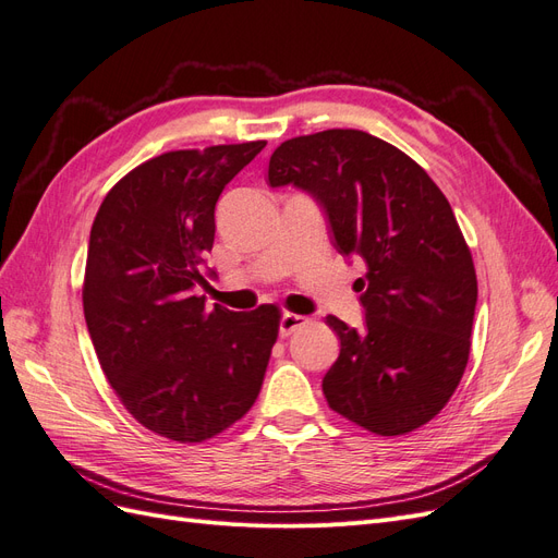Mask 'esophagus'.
<instances>
[{"mask_svg":"<svg viewBox=\"0 0 558 558\" xmlns=\"http://www.w3.org/2000/svg\"><path fill=\"white\" fill-rule=\"evenodd\" d=\"M307 316H300V314H293V312H286L283 316H281V320H279V332H281V337H289V335H293L298 328H302L307 324Z\"/></svg>","mask_w":558,"mask_h":558,"instance_id":"esophagus-1","label":"esophagus"}]
</instances>
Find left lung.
<instances>
[{
  "label": "left lung",
  "instance_id": "obj_1",
  "mask_svg": "<svg viewBox=\"0 0 558 558\" xmlns=\"http://www.w3.org/2000/svg\"><path fill=\"white\" fill-rule=\"evenodd\" d=\"M267 181L310 191L337 248L367 265L356 281L365 328L328 316L340 337L328 408L384 437L428 424L461 384L477 305L475 263L445 193L393 144L340 128L279 144Z\"/></svg>",
  "mask_w": 558,
  "mask_h": 558
}]
</instances>
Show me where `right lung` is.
<instances>
[{
	"mask_svg": "<svg viewBox=\"0 0 558 558\" xmlns=\"http://www.w3.org/2000/svg\"><path fill=\"white\" fill-rule=\"evenodd\" d=\"M265 142L167 150L134 167L93 221L83 314L123 408L181 445L207 442L256 402L281 310H207L199 263L226 183Z\"/></svg>",
	"mask_w": 558,
	"mask_h": 558,
	"instance_id": "add662e5",
	"label": "right lung"
}]
</instances>
